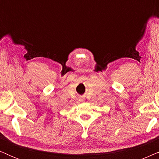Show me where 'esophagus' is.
<instances>
[{
	"label": "esophagus",
	"mask_w": 159,
	"mask_h": 159,
	"mask_svg": "<svg viewBox=\"0 0 159 159\" xmlns=\"http://www.w3.org/2000/svg\"><path fill=\"white\" fill-rule=\"evenodd\" d=\"M80 101L81 102H83V101H84V98H80Z\"/></svg>",
	"instance_id": "1"
}]
</instances>
